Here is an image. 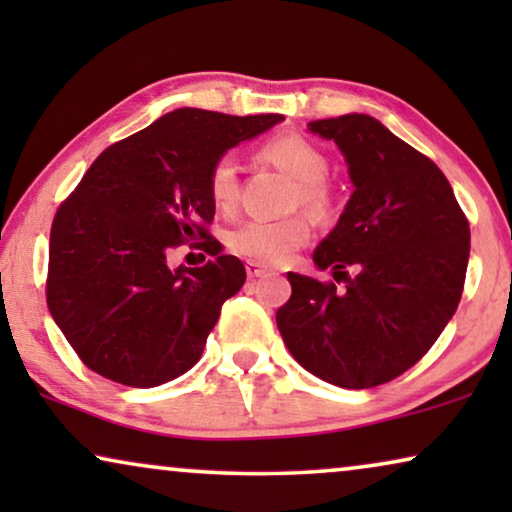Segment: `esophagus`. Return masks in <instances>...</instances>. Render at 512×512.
<instances>
[{
  "mask_svg": "<svg viewBox=\"0 0 512 512\" xmlns=\"http://www.w3.org/2000/svg\"><path fill=\"white\" fill-rule=\"evenodd\" d=\"M244 268H247V275H249V279H256V277H265L268 275V268H263L261 263H256V261H247L244 263Z\"/></svg>",
  "mask_w": 512,
  "mask_h": 512,
  "instance_id": "esophagus-1",
  "label": "esophagus"
}]
</instances>
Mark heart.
Segmentation results:
<instances>
[{
    "mask_svg": "<svg viewBox=\"0 0 512 512\" xmlns=\"http://www.w3.org/2000/svg\"><path fill=\"white\" fill-rule=\"evenodd\" d=\"M261 156L298 181L296 198L310 209L328 205L324 181L328 177V158L317 144L300 135H279L261 146ZM207 193L219 212H233L240 200V179L237 165L230 156L214 160L207 174ZM310 221L305 216L286 219H249L228 233V249L233 254L263 265L289 263L300 247L310 240Z\"/></svg>",
    "mask_w": 512,
    "mask_h": 512,
    "instance_id": "b5f03b06",
    "label": "heart"
}]
</instances>
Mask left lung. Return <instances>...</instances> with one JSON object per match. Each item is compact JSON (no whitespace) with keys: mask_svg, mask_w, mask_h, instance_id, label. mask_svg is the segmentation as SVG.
<instances>
[{"mask_svg":"<svg viewBox=\"0 0 512 512\" xmlns=\"http://www.w3.org/2000/svg\"><path fill=\"white\" fill-rule=\"evenodd\" d=\"M307 128L340 146L354 184L338 226L314 251L346 289L289 272L277 328L312 375L370 389L415 366L457 312L471 228L438 165L373 116Z\"/></svg>","mask_w":512,"mask_h":512,"instance_id":"8db88e82","label":"left lung"}]
</instances>
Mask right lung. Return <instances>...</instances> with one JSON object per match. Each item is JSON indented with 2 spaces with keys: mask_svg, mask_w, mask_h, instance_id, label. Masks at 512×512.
I'll use <instances>...</instances> for the list:
<instances>
[{
  "mask_svg": "<svg viewBox=\"0 0 512 512\" xmlns=\"http://www.w3.org/2000/svg\"><path fill=\"white\" fill-rule=\"evenodd\" d=\"M284 121L177 109L104 149L55 212L46 303L93 373L149 389L200 361L221 305L242 289L240 258L209 235L207 174L230 146ZM191 241L215 256L166 268Z\"/></svg>",
  "mask_w": 512,
  "mask_h": 512,
  "instance_id": "obj_1",
  "label": "right lung"
}]
</instances>
